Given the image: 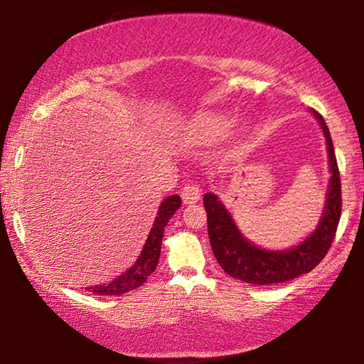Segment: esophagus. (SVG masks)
Instances as JSON below:
<instances>
[{"label": "esophagus", "instance_id": "obj_1", "mask_svg": "<svg viewBox=\"0 0 364 364\" xmlns=\"http://www.w3.org/2000/svg\"><path fill=\"white\" fill-rule=\"evenodd\" d=\"M182 200L183 203H193L200 200V188H198V186H196V183H187L182 188Z\"/></svg>", "mask_w": 364, "mask_h": 364}]
</instances>
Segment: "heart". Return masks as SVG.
<instances>
[{
    "instance_id": "heart-1",
    "label": "heart",
    "mask_w": 364,
    "mask_h": 364,
    "mask_svg": "<svg viewBox=\"0 0 364 364\" xmlns=\"http://www.w3.org/2000/svg\"><path fill=\"white\" fill-rule=\"evenodd\" d=\"M233 121L225 116H207L198 122V129L208 139H220L230 134Z\"/></svg>"
}]
</instances>
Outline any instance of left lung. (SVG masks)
<instances>
[{"label": "left lung", "mask_w": 364, "mask_h": 364, "mask_svg": "<svg viewBox=\"0 0 364 364\" xmlns=\"http://www.w3.org/2000/svg\"><path fill=\"white\" fill-rule=\"evenodd\" d=\"M326 137L328 159H330V186L316 230L306 237L300 245L290 250H265L258 248L242 235L238 227L215 193L203 196V207L207 212L208 238L218 265L228 275L252 285H273L310 273L330 250L341 215V181L338 171L335 149L321 114L311 109Z\"/></svg>", "instance_id": "1"}]
</instances>
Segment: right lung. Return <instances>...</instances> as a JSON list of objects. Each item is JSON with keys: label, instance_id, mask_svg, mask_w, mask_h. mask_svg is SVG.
Wrapping results in <instances>:
<instances>
[{"label": "right lung", "instance_id": "1", "mask_svg": "<svg viewBox=\"0 0 364 364\" xmlns=\"http://www.w3.org/2000/svg\"><path fill=\"white\" fill-rule=\"evenodd\" d=\"M181 197L171 196L161 203L159 207L157 217L154 220V225L149 232V237L144 245L141 255L136 260V263L129 268L126 273H122L121 277H117L116 280H112L107 285H96V287H86L84 290L94 293V295H124V293L139 288L142 283L147 282V277L156 270L159 257H161V245H162V237L164 230H166L167 222L171 220L173 213L177 212V208L181 207Z\"/></svg>", "mask_w": 364, "mask_h": 364}]
</instances>
